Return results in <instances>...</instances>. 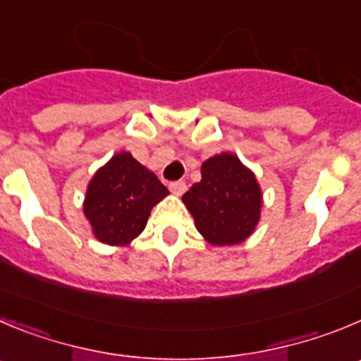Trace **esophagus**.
Returning <instances> with one entry per match:
<instances>
[{"label":"esophagus","instance_id":"34e87169","mask_svg":"<svg viewBox=\"0 0 361 361\" xmlns=\"http://www.w3.org/2000/svg\"><path fill=\"white\" fill-rule=\"evenodd\" d=\"M170 191L173 195H177V197H180V195L186 191V183H183V180H175V183H170Z\"/></svg>","mask_w":361,"mask_h":361}]
</instances>
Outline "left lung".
Listing matches in <instances>:
<instances>
[{
    "instance_id": "obj_1",
    "label": "left lung",
    "mask_w": 361,
    "mask_h": 361,
    "mask_svg": "<svg viewBox=\"0 0 361 361\" xmlns=\"http://www.w3.org/2000/svg\"><path fill=\"white\" fill-rule=\"evenodd\" d=\"M200 171V183L183 195L197 231L214 247L245 241L256 231L263 207V193L254 171L231 152L204 161Z\"/></svg>"
}]
</instances>
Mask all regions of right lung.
Returning <instances> with one entry per match:
<instances>
[{
    "label": "right lung",
    "instance_id": "right-lung-1",
    "mask_svg": "<svg viewBox=\"0 0 361 361\" xmlns=\"http://www.w3.org/2000/svg\"><path fill=\"white\" fill-rule=\"evenodd\" d=\"M166 195L154 171L137 163L130 152H120L89 180L84 214L98 241L125 247L143 233L152 207Z\"/></svg>",
    "mask_w": 361,
    "mask_h": 361
}]
</instances>
